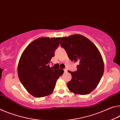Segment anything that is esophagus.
<instances>
[{
    "instance_id": "34e87169",
    "label": "esophagus",
    "mask_w": 120,
    "mask_h": 120,
    "mask_svg": "<svg viewBox=\"0 0 120 120\" xmlns=\"http://www.w3.org/2000/svg\"><path fill=\"white\" fill-rule=\"evenodd\" d=\"M64 71L65 73H66V72H68V70H67V69H66V68H65V69H64Z\"/></svg>"
}]
</instances>
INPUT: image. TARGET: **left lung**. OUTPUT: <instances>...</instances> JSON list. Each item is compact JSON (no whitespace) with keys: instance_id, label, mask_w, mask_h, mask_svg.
<instances>
[{"instance_id":"obj_1","label":"left lung","mask_w":120,"mask_h":120,"mask_svg":"<svg viewBox=\"0 0 120 120\" xmlns=\"http://www.w3.org/2000/svg\"><path fill=\"white\" fill-rule=\"evenodd\" d=\"M60 46L72 61L78 62L77 71L68 72L72 79L67 86L78 95L89 94L97 87L103 75L104 64L101 55L93 42L81 34L62 37Z\"/></svg>"}]
</instances>
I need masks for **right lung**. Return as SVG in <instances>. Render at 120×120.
<instances>
[{
	"label": "right lung",
	"instance_id": "1",
	"mask_svg": "<svg viewBox=\"0 0 120 120\" xmlns=\"http://www.w3.org/2000/svg\"><path fill=\"white\" fill-rule=\"evenodd\" d=\"M60 38L37 39L26 47L19 58L17 66L19 79L27 91L35 97H45L52 94L57 80L64 73L61 68H48Z\"/></svg>",
	"mask_w": 120,
	"mask_h": 120
}]
</instances>
